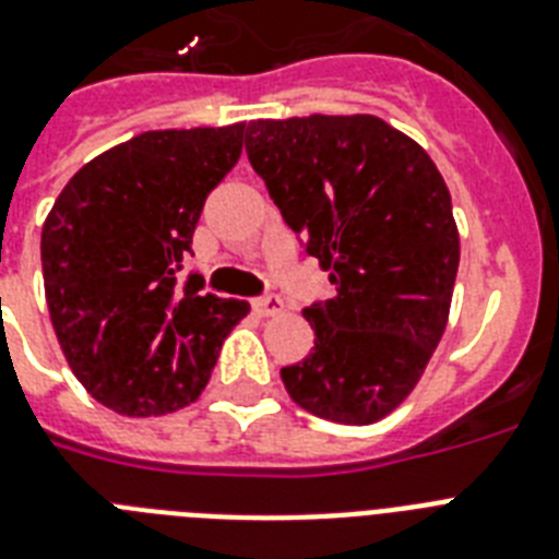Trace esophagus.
Masks as SVG:
<instances>
[{
    "label": "esophagus",
    "instance_id": "esophagus-1",
    "mask_svg": "<svg viewBox=\"0 0 559 559\" xmlns=\"http://www.w3.org/2000/svg\"><path fill=\"white\" fill-rule=\"evenodd\" d=\"M252 307L258 310L261 316H278L284 313V301L278 296H263V298H254Z\"/></svg>",
    "mask_w": 559,
    "mask_h": 559
}]
</instances>
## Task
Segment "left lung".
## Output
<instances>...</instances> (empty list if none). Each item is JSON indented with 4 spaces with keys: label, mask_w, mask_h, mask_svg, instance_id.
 Segmentation results:
<instances>
[{
    "label": "left lung",
    "mask_w": 559,
    "mask_h": 559,
    "mask_svg": "<svg viewBox=\"0 0 559 559\" xmlns=\"http://www.w3.org/2000/svg\"><path fill=\"white\" fill-rule=\"evenodd\" d=\"M246 153L336 296L305 310L316 348L281 368L316 417L368 426L415 391L432 359L459 272L450 188L429 153L382 118H258Z\"/></svg>",
    "instance_id": "1"
}]
</instances>
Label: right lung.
<instances>
[{"label": "right lung", "instance_id": "obj_1", "mask_svg": "<svg viewBox=\"0 0 559 559\" xmlns=\"http://www.w3.org/2000/svg\"><path fill=\"white\" fill-rule=\"evenodd\" d=\"M246 121L151 130L74 174L43 223L48 316L72 373L124 417L191 406L249 313L177 272L205 197L243 153Z\"/></svg>", "mask_w": 559, "mask_h": 559}]
</instances>
